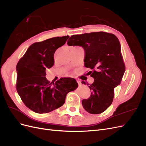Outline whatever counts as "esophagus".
Here are the masks:
<instances>
[{"label":"esophagus","instance_id":"1","mask_svg":"<svg viewBox=\"0 0 146 146\" xmlns=\"http://www.w3.org/2000/svg\"><path fill=\"white\" fill-rule=\"evenodd\" d=\"M77 83L78 84V85H81V84H82V82H81V81L80 80H78V79H77Z\"/></svg>","mask_w":146,"mask_h":146}]
</instances>
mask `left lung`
Instances as JSON below:
<instances>
[{"label":"left lung","instance_id":"8db88e82","mask_svg":"<svg viewBox=\"0 0 146 146\" xmlns=\"http://www.w3.org/2000/svg\"><path fill=\"white\" fill-rule=\"evenodd\" d=\"M68 45L83 47L85 66L92 70L88 73L94 79L88 86L91 94L82 100L83 107L91 114L102 113L112 104L114 88L120 85L125 72L119 39L111 33L92 32L72 35ZM82 83L85 85L86 82Z\"/></svg>","mask_w":146,"mask_h":146}]
</instances>
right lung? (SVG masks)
Returning a JSON list of instances; mask_svg holds the SVG:
<instances>
[{
	"instance_id": "add662e5",
	"label": "right lung",
	"mask_w": 146,
	"mask_h": 146,
	"mask_svg": "<svg viewBox=\"0 0 146 146\" xmlns=\"http://www.w3.org/2000/svg\"><path fill=\"white\" fill-rule=\"evenodd\" d=\"M69 36L54 37L33 43L16 66V90L31 110L47 113L61 107L69 92L78 86L74 78H62L52 84L46 77V69L54 64V55L63 46Z\"/></svg>"
}]
</instances>
